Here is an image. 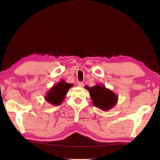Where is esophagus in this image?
<instances>
[{
  "instance_id": "34e87169",
  "label": "esophagus",
  "mask_w": 160,
  "mask_h": 160,
  "mask_svg": "<svg viewBox=\"0 0 160 160\" xmlns=\"http://www.w3.org/2000/svg\"><path fill=\"white\" fill-rule=\"evenodd\" d=\"M78 87H83L84 85V84L82 82H78Z\"/></svg>"
}]
</instances>
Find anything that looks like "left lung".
<instances>
[{
    "label": "left lung",
    "instance_id": "1",
    "mask_svg": "<svg viewBox=\"0 0 160 160\" xmlns=\"http://www.w3.org/2000/svg\"><path fill=\"white\" fill-rule=\"evenodd\" d=\"M86 89L89 91L93 104L102 111H107L111 109L117 103V95L104 85L98 84L92 87H87Z\"/></svg>",
    "mask_w": 160,
    "mask_h": 160
}]
</instances>
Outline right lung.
Wrapping results in <instances>:
<instances>
[{"mask_svg": "<svg viewBox=\"0 0 160 160\" xmlns=\"http://www.w3.org/2000/svg\"><path fill=\"white\" fill-rule=\"evenodd\" d=\"M73 87V84H68L63 80L57 83L51 88L48 93L45 96L46 101L54 106H58L62 104L65 98L68 90Z\"/></svg>", "mask_w": 160, "mask_h": 160, "instance_id": "add662e5", "label": "right lung"}]
</instances>
